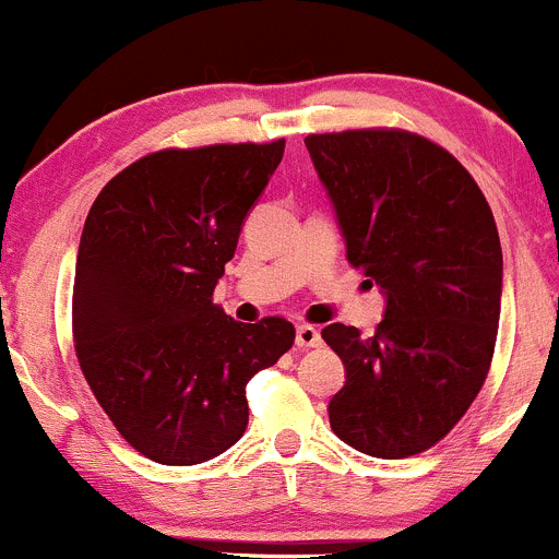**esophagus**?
<instances>
[{
    "label": "esophagus",
    "mask_w": 559,
    "mask_h": 559,
    "mask_svg": "<svg viewBox=\"0 0 559 559\" xmlns=\"http://www.w3.org/2000/svg\"><path fill=\"white\" fill-rule=\"evenodd\" d=\"M320 345V331L314 325H298L296 329V347L298 350H307V347Z\"/></svg>",
    "instance_id": "obj_1"
}]
</instances>
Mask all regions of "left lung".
<instances>
[{
    "instance_id": "8db88e82",
    "label": "left lung",
    "mask_w": 559,
    "mask_h": 559,
    "mask_svg": "<svg viewBox=\"0 0 559 559\" xmlns=\"http://www.w3.org/2000/svg\"><path fill=\"white\" fill-rule=\"evenodd\" d=\"M347 261L385 296L372 336L320 331L345 364L336 438L402 460L432 449L478 396L495 353L502 250L484 192L438 143L405 130L307 135Z\"/></svg>"
}]
</instances>
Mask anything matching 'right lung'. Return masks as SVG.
<instances>
[{"label": "right lung", "mask_w": 559, "mask_h": 559, "mask_svg": "<svg viewBox=\"0 0 559 559\" xmlns=\"http://www.w3.org/2000/svg\"><path fill=\"white\" fill-rule=\"evenodd\" d=\"M285 141L165 148L116 174L81 234L73 334L121 438L159 465H201L250 421L247 383L293 345L285 318L212 304Z\"/></svg>", "instance_id": "add662e5"}]
</instances>
